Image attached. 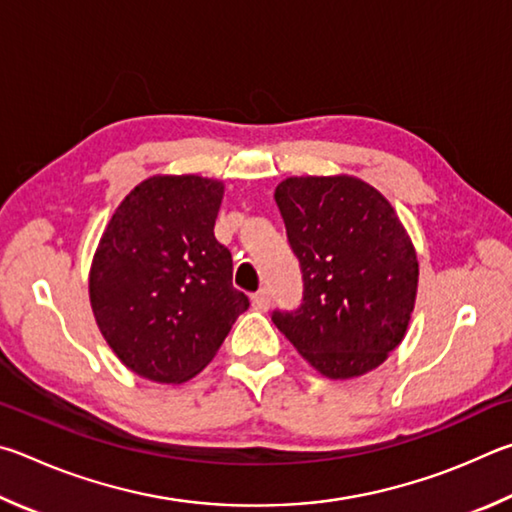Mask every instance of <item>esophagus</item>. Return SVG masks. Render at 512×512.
Instances as JSON below:
<instances>
[{"mask_svg":"<svg viewBox=\"0 0 512 512\" xmlns=\"http://www.w3.org/2000/svg\"><path fill=\"white\" fill-rule=\"evenodd\" d=\"M251 303H254L256 310H267V308H270V303H272L270 290H267V288L258 290V292L254 294V297H251Z\"/></svg>","mask_w":512,"mask_h":512,"instance_id":"34e87169","label":"esophagus"}]
</instances>
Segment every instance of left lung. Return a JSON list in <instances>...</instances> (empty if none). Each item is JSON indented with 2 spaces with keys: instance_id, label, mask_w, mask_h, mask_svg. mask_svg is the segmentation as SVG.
<instances>
[{
  "instance_id": "obj_1",
  "label": "left lung",
  "mask_w": 512,
  "mask_h": 512,
  "mask_svg": "<svg viewBox=\"0 0 512 512\" xmlns=\"http://www.w3.org/2000/svg\"><path fill=\"white\" fill-rule=\"evenodd\" d=\"M303 297L272 321L333 380L387 360L409 326L418 288L416 251L384 195L355 177H290L276 186Z\"/></svg>"
}]
</instances>
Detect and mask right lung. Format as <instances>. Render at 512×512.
<instances>
[{"mask_svg": "<svg viewBox=\"0 0 512 512\" xmlns=\"http://www.w3.org/2000/svg\"><path fill=\"white\" fill-rule=\"evenodd\" d=\"M222 184L197 175L141 182L114 211L89 272L105 342L141 378L191 380L249 308L231 251L213 236Z\"/></svg>", "mask_w": 512, "mask_h": 512, "instance_id": "add662e5", "label": "right lung"}]
</instances>
